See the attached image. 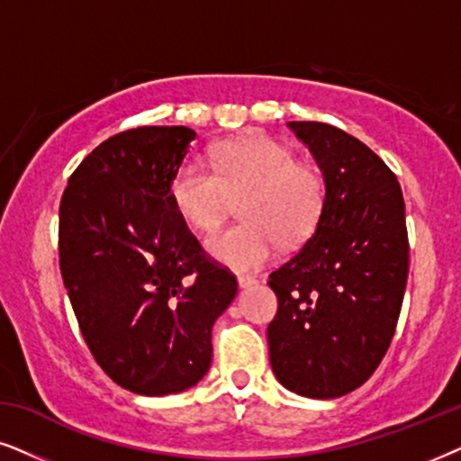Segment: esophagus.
Masks as SVG:
<instances>
[{
	"instance_id": "esophagus-1",
	"label": "esophagus",
	"mask_w": 461,
	"mask_h": 461,
	"mask_svg": "<svg viewBox=\"0 0 461 461\" xmlns=\"http://www.w3.org/2000/svg\"><path fill=\"white\" fill-rule=\"evenodd\" d=\"M255 283H258V281H255V276H244V274H240V276H238V285H240V289L253 287Z\"/></svg>"
}]
</instances>
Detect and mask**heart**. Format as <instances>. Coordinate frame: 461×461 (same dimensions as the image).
I'll use <instances>...</instances> for the list:
<instances>
[{"instance_id": "heart-1", "label": "heart", "mask_w": 461, "mask_h": 461, "mask_svg": "<svg viewBox=\"0 0 461 461\" xmlns=\"http://www.w3.org/2000/svg\"><path fill=\"white\" fill-rule=\"evenodd\" d=\"M212 170L185 159L170 180V200L185 223L212 231L231 197H241L242 223L214 231L206 240L212 259L249 272L274 258L278 238L300 242L317 225L323 208V180L317 170L295 163L294 153L266 136H244L211 150Z\"/></svg>"}]
</instances>
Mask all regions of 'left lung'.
Returning <instances> with one entry per match:
<instances>
[{
	"label": "left lung",
	"mask_w": 461,
	"mask_h": 461,
	"mask_svg": "<svg viewBox=\"0 0 461 461\" xmlns=\"http://www.w3.org/2000/svg\"><path fill=\"white\" fill-rule=\"evenodd\" d=\"M323 174L325 197L304 247L270 274L274 376L289 392L340 398L368 381L392 342L409 276L404 197L381 157L347 131L291 121Z\"/></svg>",
	"instance_id": "obj_1"
}]
</instances>
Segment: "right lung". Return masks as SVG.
<instances>
[{
    "label": "right lung",
    "mask_w": 461,
    "mask_h": 461,
    "mask_svg": "<svg viewBox=\"0 0 461 461\" xmlns=\"http://www.w3.org/2000/svg\"><path fill=\"white\" fill-rule=\"evenodd\" d=\"M189 127L108 138L68 180L59 206L63 285L102 370L140 395L180 393L212 361V325L238 294L170 200Z\"/></svg>",
    "instance_id": "1"
}]
</instances>
